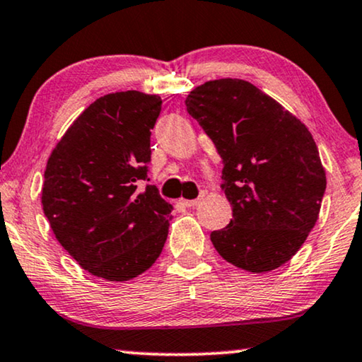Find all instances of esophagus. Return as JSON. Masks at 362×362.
Listing matches in <instances>:
<instances>
[{
	"label": "esophagus",
	"mask_w": 362,
	"mask_h": 362,
	"mask_svg": "<svg viewBox=\"0 0 362 362\" xmlns=\"http://www.w3.org/2000/svg\"><path fill=\"white\" fill-rule=\"evenodd\" d=\"M201 202V197H197V199H185L182 201V204L186 207H192V206H197Z\"/></svg>",
	"instance_id": "1"
}]
</instances>
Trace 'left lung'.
Returning <instances> with one entry per match:
<instances>
[{"label": "left lung", "instance_id": "1", "mask_svg": "<svg viewBox=\"0 0 362 362\" xmlns=\"http://www.w3.org/2000/svg\"><path fill=\"white\" fill-rule=\"evenodd\" d=\"M186 108L224 165L222 187L234 219L211 232L216 250L254 274L284 265L315 227L326 189L308 128L240 78L202 83L187 95Z\"/></svg>", "mask_w": 362, "mask_h": 362}]
</instances>
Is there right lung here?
Wrapping results in <instances>:
<instances>
[{
	"label": "right lung",
	"instance_id": "1",
	"mask_svg": "<svg viewBox=\"0 0 362 362\" xmlns=\"http://www.w3.org/2000/svg\"><path fill=\"white\" fill-rule=\"evenodd\" d=\"M161 98L138 90L97 98L47 160L42 209L64 249L88 274L135 279L160 257L173 206L148 177Z\"/></svg>",
	"mask_w": 362,
	"mask_h": 362
}]
</instances>
